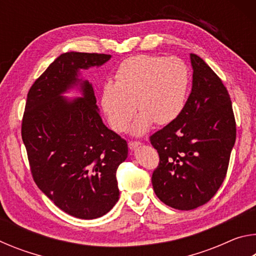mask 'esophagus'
I'll list each match as a JSON object with an SVG mask.
<instances>
[{"label":"esophagus","instance_id":"esophagus-1","mask_svg":"<svg viewBox=\"0 0 256 256\" xmlns=\"http://www.w3.org/2000/svg\"><path fill=\"white\" fill-rule=\"evenodd\" d=\"M138 146H141V142H138V141H130L128 142V148L131 150L136 149Z\"/></svg>","mask_w":256,"mask_h":256}]
</instances>
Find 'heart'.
Listing matches in <instances>:
<instances>
[{
  "label": "heart",
  "mask_w": 256,
  "mask_h": 256,
  "mask_svg": "<svg viewBox=\"0 0 256 256\" xmlns=\"http://www.w3.org/2000/svg\"><path fill=\"white\" fill-rule=\"evenodd\" d=\"M188 84V68L180 58L131 56L118 66L115 84L104 86L100 105L110 128L120 133L128 128L136 108L140 115L132 132L141 136L154 123L164 126L178 118L185 107Z\"/></svg>",
  "instance_id": "heart-1"
}]
</instances>
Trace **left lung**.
<instances>
[{
  "label": "left lung",
  "instance_id": "8db88e82",
  "mask_svg": "<svg viewBox=\"0 0 256 256\" xmlns=\"http://www.w3.org/2000/svg\"><path fill=\"white\" fill-rule=\"evenodd\" d=\"M192 90L182 114L150 136L159 164L152 172L156 196L178 210L209 202L226 177L236 140L230 96L200 56L190 54Z\"/></svg>",
  "mask_w": 256,
  "mask_h": 256
}]
</instances>
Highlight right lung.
Here are the masks:
<instances>
[{"instance_id": "right-lung-1", "label": "right lung", "mask_w": 256, "mask_h": 256, "mask_svg": "<svg viewBox=\"0 0 256 256\" xmlns=\"http://www.w3.org/2000/svg\"><path fill=\"white\" fill-rule=\"evenodd\" d=\"M110 55L68 52L60 55L27 94L21 136L34 183L56 206L80 219H96L116 204V170L128 144L102 123L92 86L80 68L99 66ZM80 84L84 97L60 96Z\"/></svg>"}]
</instances>
